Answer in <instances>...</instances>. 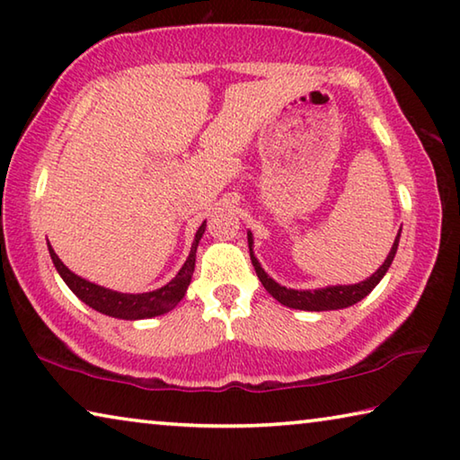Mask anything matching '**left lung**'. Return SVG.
<instances>
[{
	"label": "left lung",
	"instance_id": "obj_1",
	"mask_svg": "<svg viewBox=\"0 0 460 460\" xmlns=\"http://www.w3.org/2000/svg\"><path fill=\"white\" fill-rule=\"evenodd\" d=\"M399 237H401V229L395 237V243H393L391 252L387 260L383 261V266L376 270V272L370 276V279L362 280L358 284H338V287H325V288H315V290H295V288H287V287H280L279 282L270 279V276L264 272V268L260 266L258 258L253 256L252 252V245H253V239H252V233L247 231V243H250V258H252V264L256 268V274L260 282L264 284V288L268 290L270 295H272L276 301L287 305L290 309H301V311H335V309H346V307H352L354 303L362 301L364 296H367L370 290H373L385 274H387V270L391 268V261L395 258L397 253V245H399Z\"/></svg>",
	"mask_w": 460,
	"mask_h": 460
}]
</instances>
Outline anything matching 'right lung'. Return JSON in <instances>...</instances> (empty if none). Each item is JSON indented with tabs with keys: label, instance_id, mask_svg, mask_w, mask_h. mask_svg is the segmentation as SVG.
<instances>
[{
	"label": "right lung",
	"instance_id": "right-lung-1",
	"mask_svg": "<svg viewBox=\"0 0 460 460\" xmlns=\"http://www.w3.org/2000/svg\"><path fill=\"white\" fill-rule=\"evenodd\" d=\"M204 229H207V221H204L199 231L194 235V243L190 247V256L184 261V266L180 268L176 279L170 280L165 287L151 290V293H141V295H128V293H116V290L98 287L90 280L82 279V276L73 274L71 270L63 264L57 256L53 247L49 243V253L50 260L57 268V272L61 274L65 284L75 293V296L82 298L87 307L96 309L98 313H104L108 317H119V319H147V317H157L164 315V313L172 311L176 305L184 298L188 284L192 280L194 274V264H196V247L202 237Z\"/></svg>",
	"mask_w": 460,
	"mask_h": 460
}]
</instances>
